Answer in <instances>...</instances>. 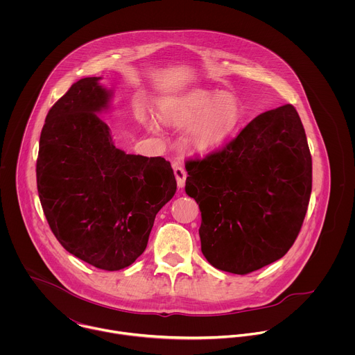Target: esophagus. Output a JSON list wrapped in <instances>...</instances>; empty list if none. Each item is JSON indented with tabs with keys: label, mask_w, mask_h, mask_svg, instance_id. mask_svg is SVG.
Instances as JSON below:
<instances>
[{
	"label": "esophagus",
	"mask_w": 355,
	"mask_h": 355,
	"mask_svg": "<svg viewBox=\"0 0 355 355\" xmlns=\"http://www.w3.org/2000/svg\"><path fill=\"white\" fill-rule=\"evenodd\" d=\"M173 173H175V178H176L179 189L184 187L187 172H186V169H184V166H183V164L180 161H175L173 162Z\"/></svg>",
	"instance_id": "34e87169"
}]
</instances>
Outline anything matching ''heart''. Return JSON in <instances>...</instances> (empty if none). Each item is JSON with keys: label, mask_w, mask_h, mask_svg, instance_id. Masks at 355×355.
I'll return each instance as SVG.
<instances>
[{"label": "heart", "mask_w": 355, "mask_h": 355, "mask_svg": "<svg viewBox=\"0 0 355 355\" xmlns=\"http://www.w3.org/2000/svg\"><path fill=\"white\" fill-rule=\"evenodd\" d=\"M242 105L228 92L197 89L166 98L158 107V119L169 127H189V142L197 150L220 148L236 131L242 120ZM154 130V124L149 123Z\"/></svg>", "instance_id": "heart-1"}]
</instances>
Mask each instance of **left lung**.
<instances>
[{
    "label": "left lung",
    "mask_w": 355,
    "mask_h": 355,
    "mask_svg": "<svg viewBox=\"0 0 355 355\" xmlns=\"http://www.w3.org/2000/svg\"><path fill=\"white\" fill-rule=\"evenodd\" d=\"M186 171L201 250L214 268L248 275L291 249L311 193V155L293 105L258 114L223 149L187 159Z\"/></svg>",
    "instance_id": "1"
}]
</instances>
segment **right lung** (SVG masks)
Masks as SVG:
<instances>
[{
    "label": "right lung",
    "mask_w": 355,
    "mask_h": 355,
    "mask_svg": "<svg viewBox=\"0 0 355 355\" xmlns=\"http://www.w3.org/2000/svg\"><path fill=\"white\" fill-rule=\"evenodd\" d=\"M85 78L49 110L37 159V187L61 246L103 270L145 252L155 214L176 193L169 161L125 154L98 117L110 93Z\"/></svg>",
    "instance_id": "add662e5"
}]
</instances>
